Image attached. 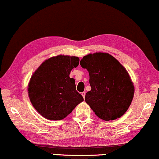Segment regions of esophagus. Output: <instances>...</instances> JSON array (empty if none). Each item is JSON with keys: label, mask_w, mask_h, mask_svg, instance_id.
Returning a JSON list of instances; mask_svg holds the SVG:
<instances>
[{"label": "esophagus", "mask_w": 159, "mask_h": 159, "mask_svg": "<svg viewBox=\"0 0 159 159\" xmlns=\"http://www.w3.org/2000/svg\"><path fill=\"white\" fill-rule=\"evenodd\" d=\"M85 94H86V92H82V95L83 98H84V97H85Z\"/></svg>", "instance_id": "1"}]
</instances>
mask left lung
Returning a JSON list of instances; mask_svg holds the SVG:
<instances>
[{
  "label": "left lung",
  "mask_w": 159,
  "mask_h": 159,
  "mask_svg": "<svg viewBox=\"0 0 159 159\" xmlns=\"http://www.w3.org/2000/svg\"><path fill=\"white\" fill-rule=\"evenodd\" d=\"M80 65L87 69L92 89L85 102L99 119L115 120L127 111L134 98V86L126 68L107 52L83 57Z\"/></svg>",
  "instance_id": "1"
}]
</instances>
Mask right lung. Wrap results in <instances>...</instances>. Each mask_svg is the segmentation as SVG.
<instances>
[{
	"mask_svg": "<svg viewBox=\"0 0 159 159\" xmlns=\"http://www.w3.org/2000/svg\"><path fill=\"white\" fill-rule=\"evenodd\" d=\"M79 62L78 57L59 55L44 61L32 75L28 97L44 118L53 121L65 119L84 101L76 90L75 79L70 77Z\"/></svg>",
	"mask_w": 159,
	"mask_h": 159,
	"instance_id": "right-lung-1",
	"label": "right lung"
}]
</instances>
